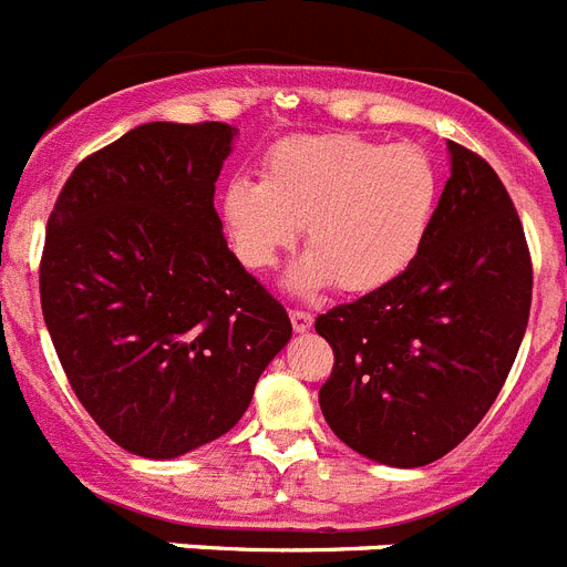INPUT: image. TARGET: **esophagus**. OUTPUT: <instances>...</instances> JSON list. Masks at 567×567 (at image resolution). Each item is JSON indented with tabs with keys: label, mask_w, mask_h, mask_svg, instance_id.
<instances>
[{
	"label": "esophagus",
	"mask_w": 567,
	"mask_h": 567,
	"mask_svg": "<svg viewBox=\"0 0 567 567\" xmlns=\"http://www.w3.org/2000/svg\"><path fill=\"white\" fill-rule=\"evenodd\" d=\"M289 320H292L295 332H309L315 318L309 312H303V309H292V312H289Z\"/></svg>",
	"instance_id": "1"
}]
</instances>
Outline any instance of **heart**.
Returning a JSON list of instances; mask_svg holds the SVG:
<instances>
[{"label": "heart", "instance_id": "b5f03b06", "mask_svg": "<svg viewBox=\"0 0 567 567\" xmlns=\"http://www.w3.org/2000/svg\"><path fill=\"white\" fill-rule=\"evenodd\" d=\"M440 175L423 147L352 133L298 135L260 162V182L233 178L218 213L235 258L267 272L298 240L309 252L289 275L298 292L338 284L349 295L389 287L432 229Z\"/></svg>", "mask_w": 567, "mask_h": 567}]
</instances>
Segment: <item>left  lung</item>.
I'll use <instances>...</instances> for the list:
<instances>
[{"instance_id":"8db88e82","label":"left lung","mask_w":567,"mask_h":567,"mask_svg":"<svg viewBox=\"0 0 567 567\" xmlns=\"http://www.w3.org/2000/svg\"><path fill=\"white\" fill-rule=\"evenodd\" d=\"M452 178L414 264L315 320L334 352L329 429L363 457L417 468L463 443L497 400L530 312V255L508 189L449 142Z\"/></svg>"}]
</instances>
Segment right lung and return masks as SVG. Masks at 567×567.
Segmentation results:
<instances>
[{"instance_id":"1","label":"right lung","mask_w":567,"mask_h":567,"mask_svg":"<svg viewBox=\"0 0 567 567\" xmlns=\"http://www.w3.org/2000/svg\"><path fill=\"white\" fill-rule=\"evenodd\" d=\"M235 133L224 122L130 130L73 169L48 218L50 340L90 417L138 457H182L227 434L292 338L215 213Z\"/></svg>"}]
</instances>
